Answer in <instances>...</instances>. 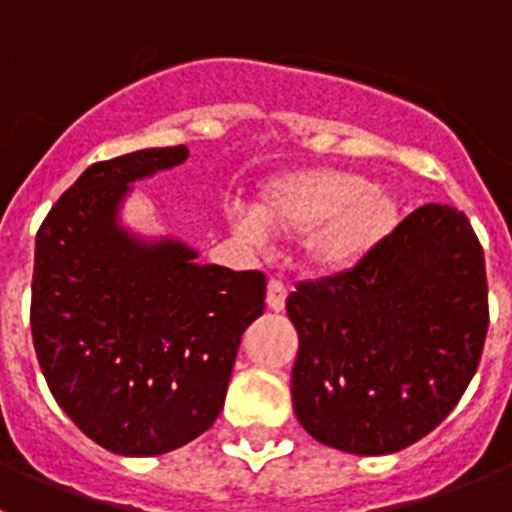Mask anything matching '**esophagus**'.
Returning <instances> with one entry per match:
<instances>
[{"label":"esophagus","mask_w":512,"mask_h":512,"mask_svg":"<svg viewBox=\"0 0 512 512\" xmlns=\"http://www.w3.org/2000/svg\"><path fill=\"white\" fill-rule=\"evenodd\" d=\"M284 302H287V287L279 279H271L269 287H266V305L274 312H279L284 310Z\"/></svg>","instance_id":"34e87169"}]
</instances>
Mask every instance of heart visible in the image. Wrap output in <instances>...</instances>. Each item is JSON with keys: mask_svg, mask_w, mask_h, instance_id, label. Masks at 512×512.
I'll list each match as a JSON object with an SVG mask.
<instances>
[{"mask_svg": "<svg viewBox=\"0 0 512 512\" xmlns=\"http://www.w3.org/2000/svg\"><path fill=\"white\" fill-rule=\"evenodd\" d=\"M400 205L390 189L338 169H305L266 184L253 215L230 212V225L251 243L264 233L305 238L307 264L346 271L395 230Z\"/></svg>", "mask_w": 512, "mask_h": 512, "instance_id": "1", "label": "heart"}]
</instances>
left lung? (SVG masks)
<instances>
[{"instance_id": "obj_1", "label": "left lung", "mask_w": 512, "mask_h": 512, "mask_svg": "<svg viewBox=\"0 0 512 512\" xmlns=\"http://www.w3.org/2000/svg\"><path fill=\"white\" fill-rule=\"evenodd\" d=\"M300 336L295 415L315 441L359 456L408 449L472 382L485 348V253L464 212L423 205L354 269L287 297Z\"/></svg>"}]
</instances>
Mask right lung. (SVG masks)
<instances>
[{"mask_svg": "<svg viewBox=\"0 0 512 512\" xmlns=\"http://www.w3.org/2000/svg\"><path fill=\"white\" fill-rule=\"evenodd\" d=\"M187 156L146 148L92 164L35 238L43 377L63 413L122 456L166 454L215 423L243 330L264 312L261 271L200 266L184 243L138 241L117 223L128 184Z\"/></svg>", "mask_w": 512, "mask_h": 512, "instance_id": "add662e5", "label": "right lung"}]
</instances>
